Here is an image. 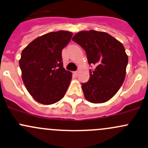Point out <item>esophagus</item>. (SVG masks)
I'll list each match as a JSON object with an SVG mask.
<instances>
[{"label":"esophagus","instance_id":"1","mask_svg":"<svg viewBox=\"0 0 148 148\" xmlns=\"http://www.w3.org/2000/svg\"><path fill=\"white\" fill-rule=\"evenodd\" d=\"M73 74H74L75 76H77V75H78L79 72H78V71H74V72H73Z\"/></svg>","mask_w":148,"mask_h":148}]
</instances>
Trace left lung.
I'll list each match as a JSON object with an SVG mask.
<instances>
[{
  "label": "left lung",
  "mask_w": 148,
  "mask_h": 148,
  "mask_svg": "<svg viewBox=\"0 0 148 148\" xmlns=\"http://www.w3.org/2000/svg\"><path fill=\"white\" fill-rule=\"evenodd\" d=\"M87 55L90 70L88 82L82 84L85 99L93 103L109 101L118 92L125 80L128 57L121 42L109 34L91 29L81 31L72 38Z\"/></svg>",
  "instance_id": "1"
}]
</instances>
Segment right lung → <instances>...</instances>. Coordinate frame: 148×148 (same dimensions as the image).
Instances as JSON below:
<instances>
[{"label":"right lung","instance_id":"obj_1","mask_svg":"<svg viewBox=\"0 0 148 148\" xmlns=\"http://www.w3.org/2000/svg\"><path fill=\"white\" fill-rule=\"evenodd\" d=\"M72 35L64 30L49 32L31 42L22 52L19 65L23 83L40 103L58 102L69 86L72 74L63 67L62 51Z\"/></svg>","mask_w":148,"mask_h":148}]
</instances>
